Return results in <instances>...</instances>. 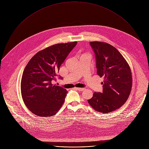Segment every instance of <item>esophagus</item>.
<instances>
[{"label": "esophagus", "mask_w": 149, "mask_h": 149, "mask_svg": "<svg viewBox=\"0 0 149 149\" xmlns=\"http://www.w3.org/2000/svg\"><path fill=\"white\" fill-rule=\"evenodd\" d=\"M76 89L77 90H78L79 91H84L85 90L84 88H76Z\"/></svg>", "instance_id": "1"}]
</instances>
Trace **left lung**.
Here are the masks:
<instances>
[{"label": "left lung", "instance_id": "obj_1", "mask_svg": "<svg viewBox=\"0 0 149 149\" xmlns=\"http://www.w3.org/2000/svg\"><path fill=\"white\" fill-rule=\"evenodd\" d=\"M90 45L95 53L97 73L104 80L102 93H94L88 102L95 111L111 113L128 99L132 87L130 68L120 52L105 42L94 41Z\"/></svg>", "mask_w": 149, "mask_h": 149}]
</instances>
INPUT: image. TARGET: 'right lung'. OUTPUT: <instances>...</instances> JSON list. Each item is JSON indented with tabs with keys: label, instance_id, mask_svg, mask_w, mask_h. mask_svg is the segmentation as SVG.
<instances>
[{
	"label": "right lung",
	"instance_id": "1",
	"mask_svg": "<svg viewBox=\"0 0 149 149\" xmlns=\"http://www.w3.org/2000/svg\"><path fill=\"white\" fill-rule=\"evenodd\" d=\"M77 44L75 41L52 45L37 52L28 62L21 79V94L34 114L51 117L62 107L68 92L52 81L56 80L59 67Z\"/></svg>",
	"mask_w": 149,
	"mask_h": 149
}]
</instances>
